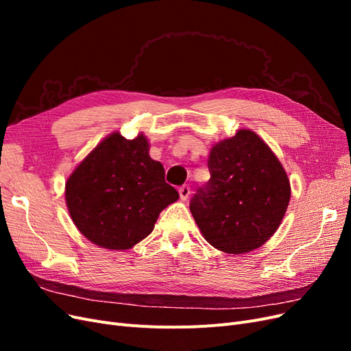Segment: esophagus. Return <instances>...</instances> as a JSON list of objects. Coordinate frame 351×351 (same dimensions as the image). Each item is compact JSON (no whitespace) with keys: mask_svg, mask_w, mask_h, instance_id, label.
Wrapping results in <instances>:
<instances>
[{"mask_svg":"<svg viewBox=\"0 0 351 351\" xmlns=\"http://www.w3.org/2000/svg\"><path fill=\"white\" fill-rule=\"evenodd\" d=\"M178 193H180V197H182V200H186L190 196V187L187 184L182 186L178 189Z\"/></svg>","mask_w":351,"mask_h":351,"instance_id":"obj_1","label":"esophagus"}]
</instances>
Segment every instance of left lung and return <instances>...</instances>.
Returning <instances> with one entry per match:
<instances>
[{"label":"left lung","mask_w":351,"mask_h":351,"mask_svg":"<svg viewBox=\"0 0 351 351\" xmlns=\"http://www.w3.org/2000/svg\"><path fill=\"white\" fill-rule=\"evenodd\" d=\"M209 182L196 190L190 212L205 240L230 254L268 241L290 202V182L269 146L250 130L210 149Z\"/></svg>","instance_id":"1"}]
</instances>
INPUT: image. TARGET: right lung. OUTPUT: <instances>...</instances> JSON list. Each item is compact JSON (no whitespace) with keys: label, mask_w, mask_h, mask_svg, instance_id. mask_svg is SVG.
Wrapping results in <instances>:
<instances>
[{"label":"right lung","mask_w":351,"mask_h":351,"mask_svg":"<svg viewBox=\"0 0 351 351\" xmlns=\"http://www.w3.org/2000/svg\"><path fill=\"white\" fill-rule=\"evenodd\" d=\"M177 199L143 134L133 141L110 134L66 183L74 224L88 240L112 250L130 249L149 236L162 209Z\"/></svg>","instance_id":"1"}]
</instances>
